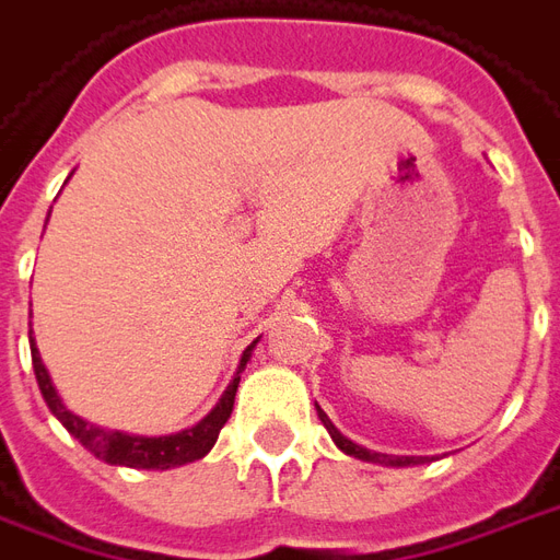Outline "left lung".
<instances>
[{
  "label": "left lung",
  "mask_w": 560,
  "mask_h": 560,
  "mask_svg": "<svg viewBox=\"0 0 560 560\" xmlns=\"http://www.w3.org/2000/svg\"><path fill=\"white\" fill-rule=\"evenodd\" d=\"M317 418L323 421V428L329 430V436H332L335 445H338L343 454H350V457L364 459V463H383V466H418V463H428V457H392V454H380V451L364 448V445H359V442H353V439L343 436L341 430L332 424V418L326 416L320 407H317Z\"/></svg>",
  "instance_id": "8db88e82"
}]
</instances>
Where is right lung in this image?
<instances>
[{
    "label": "right lung",
    "mask_w": 560,
    "mask_h": 560,
    "mask_svg": "<svg viewBox=\"0 0 560 560\" xmlns=\"http://www.w3.org/2000/svg\"><path fill=\"white\" fill-rule=\"evenodd\" d=\"M255 343L258 341H252L243 350L234 380L228 383L217 407L210 409L196 428H186L180 433H168V436H136V433H124V430L97 428V424H91V421H85L77 412H70L65 407V400H61L59 388L52 385V376H49L47 364L40 359V350H37L35 338H32V329H28L32 368H35L37 388H40V395L47 400L49 412L59 418L61 428L68 430L82 448H89L94 457H101L103 463H112V466H130V469H175V466H184V463H196V459L205 457L207 451L217 445L219 430L225 428V421L231 418L240 374L246 371V362L252 359Z\"/></svg>",
    "instance_id": "1"
}]
</instances>
